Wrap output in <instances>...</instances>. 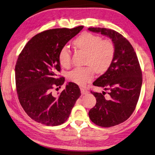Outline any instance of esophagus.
<instances>
[{
    "instance_id": "esophagus-1",
    "label": "esophagus",
    "mask_w": 155,
    "mask_h": 155,
    "mask_svg": "<svg viewBox=\"0 0 155 155\" xmlns=\"http://www.w3.org/2000/svg\"><path fill=\"white\" fill-rule=\"evenodd\" d=\"M81 94H83V95L88 94V93L89 92L88 91H87V90L85 89V88H81Z\"/></svg>"
}]
</instances>
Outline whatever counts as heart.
Masks as SVG:
<instances>
[{"mask_svg":"<svg viewBox=\"0 0 155 155\" xmlns=\"http://www.w3.org/2000/svg\"><path fill=\"white\" fill-rule=\"evenodd\" d=\"M74 45L77 48L87 51L86 64L84 67H77L67 74L69 80L80 86L92 81L96 70L98 73L106 71L112 63L114 55V45L107 39L89 32H84L74 39ZM59 61L61 66L68 67L71 63V54L69 49L64 46L59 53Z\"/></svg>","mask_w":155,"mask_h":155,"instance_id":"obj_1","label":"heart"}]
</instances>
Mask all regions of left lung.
I'll list each match as a JSON object with an SVG mask.
<instances>
[{"instance_id":"left-lung-1","label":"left lung","mask_w":155,"mask_h":155,"mask_svg":"<svg viewBox=\"0 0 155 155\" xmlns=\"http://www.w3.org/2000/svg\"><path fill=\"white\" fill-rule=\"evenodd\" d=\"M89 31L100 33L111 39L115 55L108 69L93 82V85L110 91H91L96 99L90 110L91 120L100 127H110L123 123L135 109L142 86V72L136 53L127 39L116 31L101 28H89Z\"/></svg>"}]
</instances>
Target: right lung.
<instances>
[{
    "label": "right lung",
    "mask_w": 155,
    "mask_h": 155,
    "mask_svg": "<svg viewBox=\"0 0 155 155\" xmlns=\"http://www.w3.org/2000/svg\"><path fill=\"white\" fill-rule=\"evenodd\" d=\"M83 26L56 28L42 31L25 45L15 67L16 86L21 107L32 120L47 126H57L69 118L81 93L78 86L69 82L55 95L64 77L57 78L61 71L59 53Z\"/></svg>",
    "instance_id": "right-lung-1"
}]
</instances>
